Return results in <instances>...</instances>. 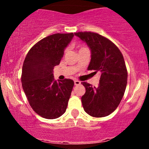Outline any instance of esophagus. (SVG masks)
<instances>
[{
    "instance_id": "esophagus-1",
    "label": "esophagus",
    "mask_w": 149,
    "mask_h": 149,
    "mask_svg": "<svg viewBox=\"0 0 149 149\" xmlns=\"http://www.w3.org/2000/svg\"><path fill=\"white\" fill-rule=\"evenodd\" d=\"M74 84H75V85H78L80 84V82L79 81V80H74Z\"/></svg>"
}]
</instances>
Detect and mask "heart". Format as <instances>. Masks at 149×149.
<instances>
[{"label": "heart", "mask_w": 149, "mask_h": 149, "mask_svg": "<svg viewBox=\"0 0 149 149\" xmlns=\"http://www.w3.org/2000/svg\"><path fill=\"white\" fill-rule=\"evenodd\" d=\"M83 48H84V47H83ZM81 49H82V48H81Z\"/></svg>", "instance_id": "1"}]
</instances>
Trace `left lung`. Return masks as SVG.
Returning a JSON list of instances; mask_svg holds the SVG:
<instances>
[{
    "label": "left lung",
    "mask_w": 149,
    "mask_h": 149,
    "mask_svg": "<svg viewBox=\"0 0 149 149\" xmlns=\"http://www.w3.org/2000/svg\"><path fill=\"white\" fill-rule=\"evenodd\" d=\"M88 45L91 60L88 70L101 72L98 87L86 82L85 95L81 97L83 109L92 117L110 115L118 107L127 86V72L123 56L113 42L93 32L74 33Z\"/></svg>",
    "instance_id": "1"
}]
</instances>
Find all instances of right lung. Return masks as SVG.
<instances>
[{
	"label": "right lung",
	"instance_id": "obj_1",
	"mask_svg": "<svg viewBox=\"0 0 149 149\" xmlns=\"http://www.w3.org/2000/svg\"><path fill=\"white\" fill-rule=\"evenodd\" d=\"M73 33H55L35 44L27 53L22 72V88L33 110L44 118L64 113L74 82L54 80L53 69L59 65Z\"/></svg>",
	"mask_w": 149,
	"mask_h": 149
}]
</instances>
